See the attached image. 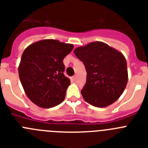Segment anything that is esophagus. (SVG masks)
Here are the masks:
<instances>
[{
  "label": "esophagus",
  "instance_id": "obj_1",
  "mask_svg": "<svg viewBox=\"0 0 148 148\" xmlns=\"http://www.w3.org/2000/svg\"><path fill=\"white\" fill-rule=\"evenodd\" d=\"M75 78H76V75H73V76L72 77V79H73V81H75Z\"/></svg>",
  "mask_w": 148,
  "mask_h": 148
}]
</instances>
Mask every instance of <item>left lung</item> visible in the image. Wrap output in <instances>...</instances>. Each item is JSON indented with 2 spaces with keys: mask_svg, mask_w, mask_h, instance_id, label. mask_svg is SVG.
Listing matches in <instances>:
<instances>
[{
  "mask_svg": "<svg viewBox=\"0 0 148 148\" xmlns=\"http://www.w3.org/2000/svg\"><path fill=\"white\" fill-rule=\"evenodd\" d=\"M74 53L87 71L86 84L81 91L84 99L97 108H105L118 100L128 80L122 53L100 41L77 47Z\"/></svg>",
  "mask_w": 148,
  "mask_h": 148,
  "instance_id": "left-lung-1",
  "label": "left lung"
}]
</instances>
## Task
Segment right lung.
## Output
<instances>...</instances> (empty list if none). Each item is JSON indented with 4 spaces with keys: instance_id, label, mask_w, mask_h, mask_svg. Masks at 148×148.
<instances>
[{
    "instance_id": "obj_1",
    "label": "right lung",
    "mask_w": 148,
    "mask_h": 148,
    "mask_svg": "<svg viewBox=\"0 0 148 148\" xmlns=\"http://www.w3.org/2000/svg\"><path fill=\"white\" fill-rule=\"evenodd\" d=\"M71 44L44 39L23 51L18 73L27 97L40 108H49L64 100L70 80L64 75L63 60L73 50Z\"/></svg>"
}]
</instances>
